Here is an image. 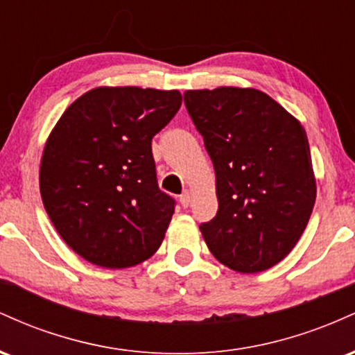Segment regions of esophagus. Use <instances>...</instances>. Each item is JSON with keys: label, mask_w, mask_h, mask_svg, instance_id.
<instances>
[{"label": "esophagus", "mask_w": 355, "mask_h": 355, "mask_svg": "<svg viewBox=\"0 0 355 355\" xmlns=\"http://www.w3.org/2000/svg\"><path fill=\"white\" fill-rule=\"evenodd\" d=\"M190 202H191V193L190 191H183V193L180 195V203H182L183 209H187V207L190 205Z\"/></svg>", "instance_id": "1"}]
</instances>
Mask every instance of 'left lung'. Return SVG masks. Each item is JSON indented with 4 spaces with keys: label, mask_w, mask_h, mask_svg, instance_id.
<instances>
[{
    "label": "left lung",
    "mask_w": 355,
    "mask_h": 355,
    "mask_svg": "<svg viewBox=\"0 0 355 355\" xmlns=\"http://www.w3.org/2000/svg\"><path fill=\"white\" fill-rule=\"evenodd\" d=\"M215 168L218 210L200 225L218 262L240 274L274 267L311 218L315 177L304 126L255 88L183 93Z\"/></svg>",
    "instance_id": "obj_1"
}]
</instances>
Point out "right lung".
Listing matches in <instances>:
<instances>
[{"mask_svg":"<svg viewBox=\"0 0 355 355\" xmlns=\"http://www.w3.org/2000/svg\"><path fill=\"white\" fill-rule=\"evenodd\" d=\"M180 105L178 89L93 88L48 137L40 166L44 210L89 263L133 267L164 242L175 200L158 189L152 138Z\"/></svg>","mask_w":355,"mask_h":355,"instance_id":"right-lung-1","label":"right lung"}]
</instances>
